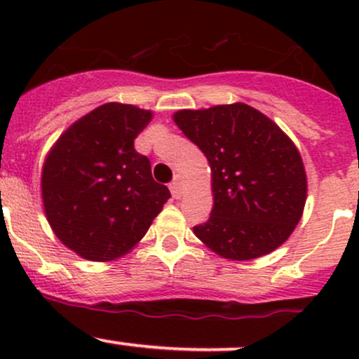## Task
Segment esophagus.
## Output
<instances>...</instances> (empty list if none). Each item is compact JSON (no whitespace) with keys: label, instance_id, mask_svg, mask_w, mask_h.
Here are the masks:
<instances>
[{"label":"esophagus","instance_id":"obj_1","mask_svg":"<svg viewBox=\"0 0 359 359\" xmlns=\"http://www.w3.org/2000/svg\"><path fill=\"white\" fill-rule=\"evenodd\" d=\"M182 182H184V179H182V175H180V174H177L174 177V180L170 182V192H172V196L175 197V199H179V197L182 196Z\"/></svg>","mask_w":359,"mask_h":359}]
</instances>
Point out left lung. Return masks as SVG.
<instances>
[{
	"instance_id": "left-lung-1",
	"label": "left lung",
	"mask_w": 359,
	"mask_h": 359,
	"mask_svg": "<svg viewBox=\"0 0 359 359\" xmlns=\"http://www.w3.org/2000/svg\"><path fill=\"white\" fill-rule=\"evenodd\" d=\"M212 172L214 208L194 234L229 259H253L278 248L302 216L307 179L290 138L248 104L184 109L174 114Z\"/></svg>"
}]
</instances>
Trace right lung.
Masks as SVG:
<instances>
[{
  "label": "right lung",
  "mask_w": 359,
  "mask_h": 359,
  "mask_svg": "<svg viewBox=\"0 0 359 359\" xmlns=\"http://www.w3.org/2000/svg\"><path fill=\"white\" fill-rule=\"evenodd\" d=\"M150 111L108 102L65 131L45 160L42 197L53 233L93 262H109L133 248L170 197L155 182L150 160L135 138Z\"/></svg>",
  "instance_id": "1"
}]
</instances>
